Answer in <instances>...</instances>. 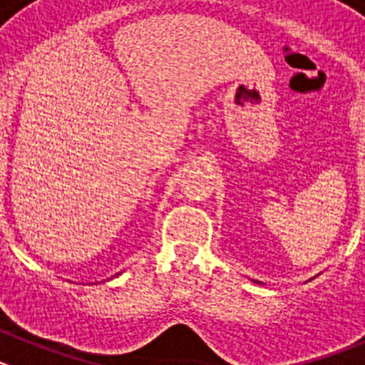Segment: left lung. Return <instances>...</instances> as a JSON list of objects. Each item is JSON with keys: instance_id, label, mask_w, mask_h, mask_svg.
<instances>
[{"instance_id": "left-lung-1", "label": "left lung", "mask_w": 365, "mask_h": 365, "mask_svg": "<svg viewBox=\"0 0 365 365\" xmlns=\"http://www.w3.org/2000/svg\"><path fill=\"white\" fill-rule=\"evenodd\" d=\"M256 283H261V282H256Z\"/></svg>"}]
</instances>
